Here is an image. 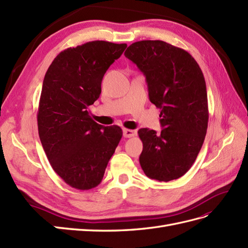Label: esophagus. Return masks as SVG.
Returning a JSON list of instances; mask_svg holds the SVG:
<instances>
[{"label": "esophagus", "instance_id": "34e87169", "mask_svg": "<svg viewBox=\"0 0 248 248\" xmlns=\"http://www.w3.org/2000/svg\"><path fill=\"white\" fill-rule=\"evenodd\" d=\"M123 134H124V137H125V138H131L133 136H135L136 132L133 131V130H130V129H124Z\"/></svg>", "mask_w": 248, "mask_h": 248}]
</instances>
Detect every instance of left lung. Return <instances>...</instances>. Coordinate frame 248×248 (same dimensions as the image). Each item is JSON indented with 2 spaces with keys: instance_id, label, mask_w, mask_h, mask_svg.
I'll list each match as a JSON object with an SVG mask.
<instances>
[{
  "instance_id": "8db88e82",
  "label": "left lung",
  "mask_w": 248,
  "mask_h": 248,
  "mask_svg": "<svg viewBox=\"0 0 248 248\" xmlns=\"http://www.w3.org/2000/svg\"><path fill=\"white\" fill-rule=\"evenodd\" d=\"M124 55L143 73L151 103L161 110L160 134L138 130L140 166L151 179H178L193 166L206 135L204 76L192 55L163 41L133 43Z\"/></svg>"
}]
</instances>
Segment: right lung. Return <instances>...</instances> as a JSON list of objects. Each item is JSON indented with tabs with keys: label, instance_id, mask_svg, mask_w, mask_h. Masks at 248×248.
Instances as JSON below:
<instances>
[{
	"label": "right lung",
	"instance_id": "right-lung-1",
	"mask_svg": "<svg viewBox=\"0 0 248 248\" xmlns=\"http://www.w3.org/2000/svg\"><path fill=\"white\" fill-rule=\"evenodd\" d=\"M126 44L94 41L68 48L53 60L43 81L37 126L54 172L67 185L91 189L103 180L123 131L104 126L89 115L107 70Z\"/></svg>",
	"mask_w": 248,
	"mask_h": 248
}]
</instances>
